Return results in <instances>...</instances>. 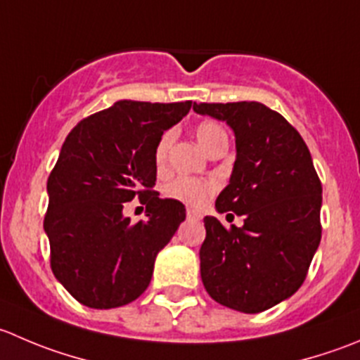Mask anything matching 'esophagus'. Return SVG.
Returning a JSON list of instances; mask_svg holds the SVG:
<instances>
[{
  "mask_svg": "<svg viewBox=\"0 0 360 360\" xmlns=\"http://www.w3.org/2000/svg\"><path fill=\"white\" fill-rule=\"evenodd\" d=\"M186 216H188V219H195V221H198V219L202 218L200 212H197V211H195V209H188Z\"/></svg>",
  "mask_w": 360,
  "mask_h": 360,
  "instance_id": "obj_1",
  "label": "esophagus"
}]
</instances>
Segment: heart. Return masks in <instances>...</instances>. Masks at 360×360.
Returning a JSON list of instances; mask_svg holds the SVG:
<instances>
[{
    "instance_id": "1",
    "label": "heart",
    "mask_w": 360,
    "mask_h": 360,
    "mask_svg": "<svg viewBox=\"0 0 360 360\" xmlns=\"http://www.w3.org/2000/svg\"><path fill=\"white\" fill-rule=\"evenodd\" d=\"M195 139H197L198 146L207 153L211 151L219 141L226 139V135L219 124L212 123V121H204V123L197 124V128H195ZM170 146H172V134H163L155 149V162L158 167H163L167 163ZM216 188H218L216 181H200L193 179V177H177L176 181H172V183L165 188V193L167 197L183 202V204L186 205H191V207H202V205L212 197Z\"/></svg>"
}]
</instances>
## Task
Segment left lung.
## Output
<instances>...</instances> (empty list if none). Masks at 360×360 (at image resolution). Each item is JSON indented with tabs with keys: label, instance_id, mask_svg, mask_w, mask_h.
I'll list each match as a JSON object with an SVG mask.
<instances>
[{
	"label": "left lung",
	"instance_id": "obj_1",
	"mask_svg": "<svg viewBox=\"0 0 360 360\" xmlns=\"http://www.w3.org/2000/svg\"><path fill=\"white\" fill-rule=\"evenodd\" d=\"M225 121L236 162L216 211L244 216L226 230L205 216L200 276L207 294L240 313H260L299 290L322 237V184L299 131L264 103H193Z\"/></svg>",
	"mask_w": 360,
	"mask_h": 360
}]
</instances>
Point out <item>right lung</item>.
<instances>
[{"instance_id":"1","label":"right lung","mask_w":360,"mask_h":360,"mask_svg":"<svg viewBox=\"0 0 360 360\" xmlns=\"http://www.w3.org/2000/svg\"><path fill=\"white\" fill-rule=\"evenodd\" d=\"M190 109L191 102L120 100L66 137L47 181L44 230L52 273L80 304L117 308L149 287L156 255L186 218L179 200L151 190L155 149ZM135 196L148 204L146 222L122 214Z\"/></svg>"}]
</instances>
